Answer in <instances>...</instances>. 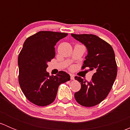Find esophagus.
<instances>
[{"instance_id":"esophagus-1","label":"esophagus","mask_w":130,"mask_h":130,"mask_svg":"<svg viewBox=\"0 0 130 130\" xmlns=\"http://www.w3.org/2000/svg\"><path fill=\"white\" fill-rule=\"evenodd\" d=\"M70 79H71V80H74L75 79V77H74V75H73L70 74Z\"/></svg>"}]
</instances>
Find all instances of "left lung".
<instances>
[{
  "mask_svg": "<svg viewBox=\"0 0 130 130\" xmlns=\"http://www.w3.org/2000/svg\"><path fill=\"white\" fill-rule=\"evenodd\" d=\"M71 36L87 48L82 69L87 68L88 71L94 72L90 81L75 77L81 84L80 89L75 93V99L83 106H95L107 96L116 79L117 65L115 52L109 44L95 35L71 34Z\"/></svg>",
  "mask_w": 130,
  "mask_h": 130,
  "instance_id": "1",
  "label": "left lung"
}]
</instances>
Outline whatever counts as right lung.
<instances>
[{"label":"right lung","instance_id":"add662e5","mask_svg":"<svg viewBox=\"0 0 130 130\" xmlns=\"http://www.w3.org/2000/svg\"><path fill=\"white\" fill-rule=\"evenodd\" d=\"M67 33L40 31L27 38L18 57L19 83L27 99L33 104L45 106L53 103L61 84L70 80L63 71L54 76L46 72L48 63L55 56V46Z\"/></svg>","mask_w":130,"mask_h":130}]
</instances>
